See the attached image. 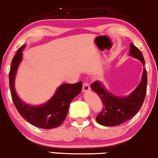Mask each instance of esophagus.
Listing matches in <instances>:
<instances>
[{
    "label": "esophagus",
    "mask_w": 158,
    "mask_h": 158,
    "mask_svg": "<svg viewBox=\"0 0 158 158\" xmlns=\"http://www.w3.org/2000/svg\"><path fill=\"white\" fill-rule=\"evenodd\" d=\"M83 92H87L90 90V87L87 83H84L83 84V87H82Z\"/></svg>",
    "instance_id": "34e87169"
}]
</instances>
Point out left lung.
I'll use <instances>...</instances> for the list:
<instances>
[{
	"label": "left lung",
	"instance_id": "1",
	"mask_svg": "<svg viewBox=\"0 0 158 158\" xmlns=\"http://www.w3.org/2000/svg\"><path fill=\"white\" fill-rule=\"evenodd\" d=\"M129 55L137 58L144 66V59L140 50L131 43ZM147 71L143 69L141 81L137 87L126 97H118L106 90L101 81H96L90 87L96 92L104 104L102 110L96 118L98 124L106 127H114L132 118L138 112L144 101L147 92Z\"/></svg>",
	"mask_w": 158,
	"mask_h": 158
}]
</instances>
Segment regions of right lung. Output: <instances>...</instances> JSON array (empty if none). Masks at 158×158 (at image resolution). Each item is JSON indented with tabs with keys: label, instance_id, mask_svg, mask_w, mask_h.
Here are the masks:
<instances>
[{
	"label": "right lung",
	"instance_id": "add662e5",
	"mask_svg": "<svg viewBox=\"0 0 158 158\" xmlns=\"http://www.w3.org/2000/svg\"><path fill=\"white\" fill-rule=\"evenodd\" d=\"M24 48L25 45H23L18 50L9 72V86L14 104L22 118L34 126L43 129L58 127L66 118L71 102L81 92L82 82L61 84L57 87L54 96L43 104L33 106L26 104L18 97L15 87V76L22 60Z\"/></svg>",
	"mask_w": 158,
	"mask_h": 158
}]
</instances>
